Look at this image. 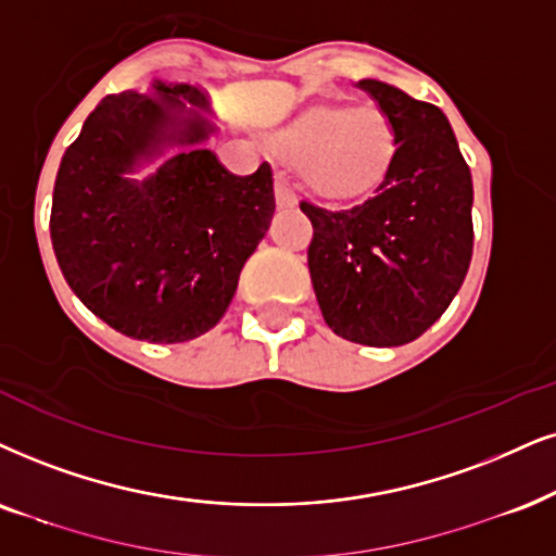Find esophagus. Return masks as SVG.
Returning <instances> with one entry per match:
<instances>
[{"label":"esophagus","instance_id":"obj_1","mask_svg":"<svg viewBox=\"0 0 556 556\" xmlns=\"http://www.w3.org/2000/svg\"><path fill=\"white\" fill-rule=\"evenodd\" d=\"M277 205L279 207H294L298 205V189H294V185L290 181V177L287 174L279 172L277 174Z\"/></svg>","mask_w":556,"mask_h":556}]
</instances>
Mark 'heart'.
<instances>
[{
  "label": "heart",
  "mask_w": 556,
  "mask_h": 556,
  "mask_svg": "<svg viewBox=\"0 0 556 556\" xmlns=\"http://www.w3.org/2000/svg\"><path fill=\"white\" fill-rule=\"evenodd\" d=\"M277 143L315 192L354 197L390 172L397 130L377 102H315L277 132Z\"/></svg>",
  "instance_id": "b5f03b06"
}]
</instances>
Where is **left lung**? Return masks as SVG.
Listing matches in <instances>:
<instances>
[{"label": "left lung", "instance_id": "left-lung-1", "mask_svg": "<svg viewBox=\"0 0 556 556\" xmlns=\"http://www.w3.org/2000/svg\"><path fill=\"white\" fill-rule=\"evenodd\" d=\"M397 130L390 172L343 210L300 202L311 217L313 290L328 328L364 346H403L452 305L472 258V174L435 104L362 79Z\"/></svg>", "mask_w": 556, "mask_h": 556}]
</instances>
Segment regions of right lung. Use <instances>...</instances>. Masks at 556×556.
<instances>
[{
    "instance_id": "obj_1",
    "label": "right lung",
    "mask_w": 556,
    "mask_h": 556,
    "mask_svg": "<svg viewBox=\"0 0 556 556\" xmlns=\"http://www.w3.org/2000/svg\"><path fill=\"white\" fill-rule=\"evenodd\" d=\"M200 87L153 81L97 104L63 153L51 241L76 298L110 328L149 343L207 333L228 311L245 258L274 215L271 166L236 177ZM179 148L151 178L140 165Z\"/></svg>"
}]
</instances>
